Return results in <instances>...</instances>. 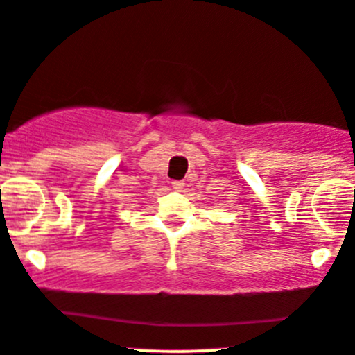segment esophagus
<instances>
[{"label": "esophagus", "instance_id": "34e87169", "mask_svg": "<svg viewBox=\"0 0 355 355\" xmlns=\"http://www.w3.org/2000/svg\"><path fill=\"white\" fill-rule=\"evenodd\" d=\"M171 187H173L175 191H180V189L184 187V182H180V180H173V182H171Z\"/></svg>", "mask_w": 355, "mask_h": 355}]
</instances>
